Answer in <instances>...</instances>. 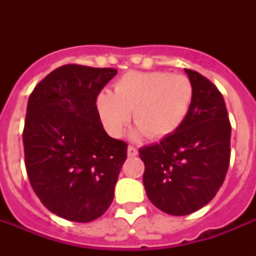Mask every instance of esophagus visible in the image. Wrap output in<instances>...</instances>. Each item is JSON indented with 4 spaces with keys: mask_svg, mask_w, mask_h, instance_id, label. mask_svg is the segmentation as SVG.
I'll return each instance as SVG.
<instances>
[{
    "mask_svg": "<svg viewBox=\"0 0 256 256\" xmlns=\"http://www.w3.org/2000/svg\"><path fill=\"white\" fill-rule=\"evenodd\" d=\"M128 156H130V158H132V156H138V150H136V148H132V146H128Z\"/></svg>",
    "mask_w": 256,
    "mask_h": 256,
    "instance_id": "34e87169",
    "label": "esophagus"
}]
</instances>
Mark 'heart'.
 Returning a JSON list of instances; mask_svg holds the SVG:
<instances>
[{
	"instance_id": "1",
	"label": "heart",
	"mask_w": 256,
	"mask_h": 256,
	"mask_svg": "<svg viewBox=\"0 0 256 256\" xmlns=\"http://www.w3.org/2000/svg\"><path fill=\"white\" fill-rule=\"evenodd\" d=\"M192 100L194 88L184 76L128 72L116 82L112 92H100L96 108L112 136H122L132 110V120L136 124L132 136L146 134L152 140H164L186 120Z\"/></svg>"
}]
</instances>
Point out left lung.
Wrapping results in <instances>:
<instances>
[{"instance_id": "8db88e82", "label": "left lung", "mask_w": 256, "mask_h": 256, "mask_svg": "<svg viewBox=\"0 0 256 256\" xmlns=\"http://www.w3.org/2000/svg\"><path fill=\"white\" fill-rule=\"evenodd\" d=\"M194 88L183 124L160 144L140 148L150 202L170 215H188L206 206L222 186L230 164L231 124L216 86L184 69Z\"/></svg>"}]
</instances>
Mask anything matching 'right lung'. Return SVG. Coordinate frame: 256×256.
<instances>
[{
    "label": "right lung",
    "instance_id": "obj_1",
    "mask_svg": "<svg viewBox=\"0 0 256 256\" xmlns=\"http://www.w3.org/2000/svg\"><path fill=\"white\" fill-rule=\"evenodd\" d=\"M116 74L110 68L65 65L30 94L24 128L25 166L42 204L72 222L104 214L128 156L100 122L96 96Z\"/></svg>",
    "mask_w": 256,
    "mask_h": 256
}]
</instances>
